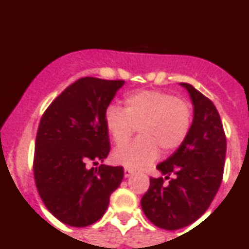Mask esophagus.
Returning a JSON list of instances; mask_svg holds the SVG:
<instances>
[{"instance_id":"esophagus-1","label":"esophagus","mask_w":249,"mask_h":249,"mask_svg":"<svg viewBox=\"0 0 249 249\" xmlns=\"http://www.w3.org/2000/svg\"><path fill=\"white\" fill-rule=\"evenodd\" d=\"M132 174H133L132 169H130V168H125V169H124V177H125V178L131 177Z\"/></svg>"}]
</instances>
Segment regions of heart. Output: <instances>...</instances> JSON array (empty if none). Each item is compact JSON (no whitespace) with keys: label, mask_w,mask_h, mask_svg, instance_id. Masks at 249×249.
I'll use <instances>...</instances> for the list:
<instances>
[{"label":"heart","mask_w":249,"mask_h":249,"mask_svg":"<svg viewBox=\"0 0 249 249\" xmlns=\"http://www.w3.org/2000/svg\"><path fill=\"white\" fill-rule=\"evenodd\" d=\"M192 105L162 90H142L124 99V108L109 105L105 111V125L116 145H123L136 129L140 138L117 149L114 162L137 169L158 159L161 149L171 154L186 141L192 127Z\"/></svg>","instance_id":"1"}]
</instances>
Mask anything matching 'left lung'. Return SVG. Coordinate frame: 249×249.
I'll use <instances>...</instances> for the list:
<instances>
[{"mask_svg": "<svg viewBox=\"0 0 249 249\" xmlns=\"http://www.w3.org/2000/svg\"><path fill=\"white\" fill-rule=\"evenodd\" d=\"M180 85L193 104L192 127L182 145L156 166L166 178H150L141 199L149 221L166 230L190 226L208 210L221 186L226 162L227 138L218 111L193 86ZM167 178L168 184L164 182Z\"/></svg>", "mask_w": 249, "mask_h": 249, "instance_id": "1", "label": "left lung"}]
</instances>
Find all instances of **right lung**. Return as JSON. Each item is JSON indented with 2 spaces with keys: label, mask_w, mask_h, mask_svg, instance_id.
<instances>
[{
  "label": "right lung",
  "mask_w": 249,
  "mask_h": 249,
  "mask_svg": "<svg viewBox=\"0 0 249 249\" xmlns=\"http://www.w3.org/2000/svg\"><path fill=\"white\" fill-rule=\"evenodd\" d=\"M123 85V80L78 78L50 104L39 123L36 186L50 213L68 226L99 221L124 177L122 166L88 168L108 155L105 111Z\"/></svg>",
  "instance_id": "1"
}]
</instances>
